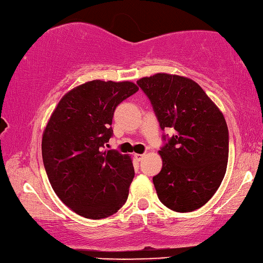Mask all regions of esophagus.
Listing matches in <instances>:
<instances>
[{"instance_id": "esophagus-1", "label": "esophagus", "mask_w": 263, "mask_h": 263, "mask_svg": "<svg viewBox=\"0 0 263 263\" xmlns=\"http://www.w3.org/2000/svg\"><path fill=\"white\" fill-rule=\"evenodd\" d=\"M135 158H136V159L137 160H141V159H143V158H144V154H139V153H136L135 154Z\"/></svg>"}]
</instances>
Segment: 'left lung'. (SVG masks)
I'll return each mask as SVG.
<instances>
[{"label": "left lung", "instance_id": "obj_1", "mask_svg": "<svg viewBox=\"0 0 263 263\" xmlns=\"http://www.w3.org/2000/svg\"><path fill=\"white\" fill-rule=\"evenodd\" d=\"M137 84L151 102L161 130L174 132L162 136V168L153 177L158 198L180 213L198 210L226 173L229 136L222 112L190 78L156 73Z\"/></svg>", "mask_w": 263, "mask_h": 263}]
</instances>
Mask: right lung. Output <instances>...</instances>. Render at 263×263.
I'll return each mask as SVG.
<instances>
[{
  "label": "right lung",
  "mask_w": 263,
  "mask_h": 263,
  "mask_svg": "<svg viewBox=\"0 0 263 263\" xmlns=\"http://www.w3.org/2000/svg\"><path fill=\"white\" fill-rule=\"evenodd\" d=\"M138 91L132 82H86L58 103L42 138L45 172L57 197L87 219H104L126 202L132 160L105 149L116 107Z\"/></svg>",
  "instance_id": "obj_1"
}]
</instances>
